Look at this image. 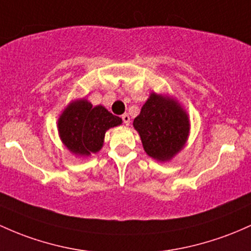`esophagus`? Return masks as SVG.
<instances>
[{"mask_svg":"<svg viewBox=\"0 0 251 251\" xmlns=\"http://www.w3.org/2000/svg\"><path fill=\"white\" fill-rule=\"evenodd\" d=\"M121 119H123V121H124V124H125V125H130V117H128V114H123L121 115Z\"/></svg>","mask_w":251,"mask_h":251,"instance_id":"obj_1","label":"esophagus"}]
</instances>
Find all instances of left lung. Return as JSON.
<instances>
[{
    "mask_svg": "<svg viewBox=\"0 0 251 251\" xmlns=\"http://www.w3.org/2000/svg\"><path fill=\"white\" fill-rule=\"evenodd\" d=\"M145 152L167 162L182 150L189 133L188 114L174 99L151 93L133 121Z\"/></svg>",
    "mask_w": 251,
    "mask_h": 251,
    "instance_id": "obj_1",
    "label": "left lung"
}]
</instances>
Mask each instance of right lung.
<instances>
[{
	"instance_id": "right-lung-1",
	"label": "right lung",
	"mask_w": 251,
	"mask_h": 251,
	"mask_svg": "<svg viewBox=\"0 0 251 251\" xmlns=\"http://www.w3.org/2000/svg\"><path fill=\"white\" fill-rule=\"evenodd\" d=\"M115 117L103 106H95L85 99L73 101L58 119V133L63 144L77 156H89L101 150L104 133L120 125Z\"/></svg>"
}]
</instances>
